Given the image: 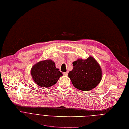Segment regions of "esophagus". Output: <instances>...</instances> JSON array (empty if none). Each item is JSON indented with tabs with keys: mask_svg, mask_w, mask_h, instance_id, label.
<instances>
[{
	"mask_svg": "<svg viewBox=\"0 0 129 129\" xmlns=\"http://www.w3.org/2000/svg\"><path fill=\"white\" fill-rule=\"evenodd\" d=\"M63 74L64 75H65V76H67V75H68V72H64V73H63Z\"/></svg>",
	"mask_w": 129,
	"mask_h": 129,
	"instance_id": "34e87169",
	"label": "esophagus"
}]
</instances>
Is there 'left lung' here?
Wrapping results in <instances>:
<instances>
[{"mask_svg": "<svg viewBox=\"0 0 129 129\" xmlns=\"http://www.w3.org/2000/svg\"><path fill=\"white\" fill-rule=\"evenodd\" d=\"M73 69L68 76L76 88L83 91L95 87L102 79V72L97 61L89 56L86 59H78L73 62Z\"/></svg>", "mask_w": 129, "mask_h": 129, "instance_id": "left-lung-1", "label": "left lung"}]
</instances>
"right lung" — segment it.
<instances>
[{"label":"right lung","mask_w":129,"mask_h":129,"mask_svg":"<svg viewBox=\"0 0 129 129\" xmlns=\"http://www.w3.org/2000/svg\"><path fill=\"white\" fill-rule=\"evenodd\" d=\"M33 80L38 85L49 87L54 85L62 76L52 60H46L35 64L31 70Z\"/></svg>","instance_id":"add662e5"}]
</instances>
